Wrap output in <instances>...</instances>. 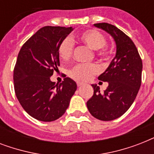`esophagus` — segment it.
I'll use <instances>...</instances> for the list:
<instances>
[{"label":"esophagus","mask_w":154,"mask_h":154,"mask_svg":"<svg viewBox=\"0 0 154 154\" xmlns=\"http://www.w3.org/2000/svg\"><path fill=\"white\" fill-rule=\"evenodd\" d=\"M77 85L78 87H81V86H82V85H84V84H83V83H82V82H77Z\"/></svg>","instance_id":"1"}]
</instances>
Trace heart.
I'll return each mask as SVG.
<instances>
[{
  "instance_id": "obj_1",
  "label": "heart",
  "mask_w": 154,
  "mask_h": 154,
  "mask_svg": "<svg viewBox=\"0 0 154 154\" xmlns=\"http://www.w3.org/2000/svg\"><path fill=\"white\" fill-rule=\"evenodd\" d=\"M77 40L90 49L96 50L97 54L101 58H107L109 56L110 50L105 45V36L96 29H87L78 34ZM73 51V42L72 39L67 37L60 42L58 47V54L61 60H69ZM100 72V67L95 63L79 64L75 65L69 71V76L72 79L79 82H87L92 77Z\"/></svg>"
}]
</instances>
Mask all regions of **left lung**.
Masks as SVG:
<instances>
[{"label": "left lung", "mask_w": 154, "mask_h": 154, "mask_svg": "<svg viewBox=\"0 0 154 154\" xmlns=\"http://www.w3.org/2000/svg\"><path fill=\"white\" fill-rule=\"evenodd\" d=\"M94 26L111 35L117 46L115 57L98 77L109 83L107 89L101 94L100 87L92 85L94 95L86 103L94 117L106 122L122 116L134 103L141 87L142 60L133 41L118 28L108 23Z\"/></svg>", "instance_id": "8db88e82"}]
</instances>
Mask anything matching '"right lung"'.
Masks as SVG:
<instances>
[{
  "label": "right lung",
  "instance_id": "add662e5",
  "mask_svg": "<svg viewBox=\"0 0 154 154\" xmlns=\"http://www.w3.org/2000/svg\"><path fill=\"white\" fill-rule=\"evenodd\" d=\"M72 27L45 26L21 47L13 71L14 90L23 109L35 119L53 122L65 112L77 89L65 77L60 84L50 77L60 66L58 47Z\"/></svg>",
  "mask_w": 154,
  "mask_h": 154
}]
</instances>
